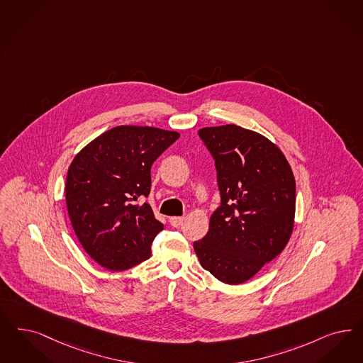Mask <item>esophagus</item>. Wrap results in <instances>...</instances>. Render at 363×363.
<instances>
[{
  "label": "esophagus",
  "instance_id": "obj_1",
  "mask_svg": "<svg viewBox=\"0 0 363 363\" xmlns=\"http://www.w3.org/2000/svg\"><path fill=\"white\" fill-rule=\"evenodd\" d=\"M169 223H170V225L178 228V226L184 223V217H170Z\"/></svg>",
  "mask_w": 363,
  "mask_h": 363
}]
</instances>
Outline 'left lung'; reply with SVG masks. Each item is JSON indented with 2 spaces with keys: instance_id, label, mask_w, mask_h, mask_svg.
Wrapping results in <instances>:
<instances>
[{
  "instance_id": "obj_1",
  "label": "left lung",
  "mask_w": 363,
  "mask_h": 363,
  "mask_svg": "<svg viewBox=\"0 0 363 363\" xmlns=\"http://www.w3.org/2000/svg\"><path fill=\"white\" fill-rule=\"evenodd\" d=\"M221 205L206 236L193 247L203 269L225 284H241L286 248L292 235L296 184L281 150L238 125L203 127Z\"/></svg>"
}]
</instances>
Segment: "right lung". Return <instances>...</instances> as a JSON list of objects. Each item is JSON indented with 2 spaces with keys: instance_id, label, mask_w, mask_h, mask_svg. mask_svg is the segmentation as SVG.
<instances>
[{
  "instance_id": "1",
  "label": "right lung",
  "mask_w": 363,
  "mask_h": 363,
  "mask_svg": "<svg viewBox=\"0 0 363 363\" xmlns=\"http://www.w3.org/2000/svg\"><path fill=\"white\" fill-rule=\"evenodd\" d=\"M179 133L149 125H116L91 140L68 167L65 201L82 247L110 271L147 260L163 229L147 202L151 164Z\"/></svg>"
}]
</instances>
